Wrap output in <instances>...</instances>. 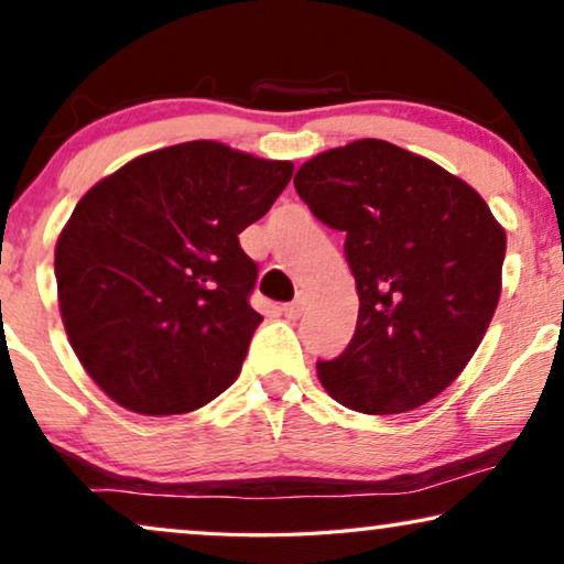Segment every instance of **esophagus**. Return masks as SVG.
Listing matches in <instances>:
<instances>
[{"label": "esophagus", "mask_w": 564, "mask_h": 564, "mask_svg": "<svg viewBox=\"0 0 564 564\" xmlns=\"http://www.w3.org/2000/svg\"><path fill=\"white\" fill-rule=\"evenodd\" d=\"M305 307H307V295H305V292H300V295L292 300V303L284 305L282 311H284V315H288L290 321H295V318H300V315L305 313Z\"/></svg>", "instance_id": "obj_1"}]
</instances>
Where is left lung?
Returning <instances> with one entry per match:
<instances>
[{"label":"left lung","mask_w":564,"mask_h":564,"mask_svg":"<svg viewBox=\"0 0 564 564\" xmlns=\"http://www.w3.org/2000/svg\"><path fill=\"white\" fill-rule=\"evenodd\" d=\"M297 195L346 234L359 318L341 357L318 361L351 411L408 413L457 380L500 300L506 230L477 192L419 153L361 138L305 161Z\"/></svg>","instance_id":"8db88e82"}]
</instances>
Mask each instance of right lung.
I'll return each mask as SVG.
<instances>
[{
	"label": "right lung",
	"instance_id": "1",
	"mask_svg": "<svg viewBox=\"0 0 564 564\" xmlns=\"http://www.w3.org/2000/svg\"><path fill=\"white\" fill-rule=\"evenodd\" d=\"M292 169L189 141L135 156L76 203L56 241L58 307L107 398L176 415L234 384L261 323L238 234L264 218Z\"/></svg>",
	"mask_w": 564,
	"mask_h": 564
}]
</instances>
